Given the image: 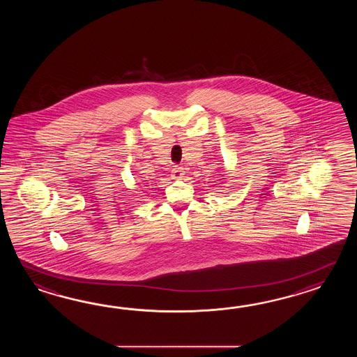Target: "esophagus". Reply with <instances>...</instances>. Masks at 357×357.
Instances as JSON below:
<instances>
[{
	"label": "esophagus",
	"mask_w": 357,
	"mask_h": 357,
	"mask_svg": "<svg viewBox=\"0 0 357 357\" xmlns=\"http://www.w3.org/2000/svg\"><path fill=\"white\" fill-rule=\"evenodd\" d=\"M183 175H185V174H183V169H182L181 167L175 166V167L172 168L171 176H172V178H174V180H178V178H181Z\"/></svg>",
	"instance_id": "esophagus-1"
}]
</instances>
